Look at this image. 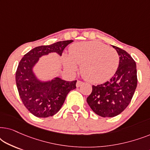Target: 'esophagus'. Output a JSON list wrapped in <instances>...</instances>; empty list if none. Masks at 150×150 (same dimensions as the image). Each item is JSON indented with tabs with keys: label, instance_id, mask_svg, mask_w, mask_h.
<instances>
[{
	"label": "esophagus",
	"instance_id": "esophagus-1",
	"mask_svg": "<svg viewBox=\"0 0 150 150\" xmlns=\"http://www.w3.org/2000/svg\"><path fill=\"white\" fill-rule=\"evenodd\" d=\"M82 85H83V82H82L81 81H78L77 83H76V87H81Z\"/></svg>",
	"mask_w": 150,
	"mask_h": 150
}]
</instances>
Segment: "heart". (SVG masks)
I'll list each match as a JSON object with an SVG mask.
<instances>
[{"instance_id": "1", "label": "heart", "mask_w": 150, "mask_h": 150, "mask_svg": "<svg viewBox=\"0 0 150 150\" xmlns=\"http://www.w3.org/2000/svg\"><path fill=\"white\" fill-rule=\"evenodd\" d=\"M69 55L63 54L65 68L71 73L81 65V73L85 80L93 83L107 81L117 69L120 57L113 48L99 42H81L69 48Z\"/></svg>"}]
</instances>
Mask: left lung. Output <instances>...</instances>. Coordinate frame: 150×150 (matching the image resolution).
Returning <instances> with one entry per match:
<instances>
[{
  "label": "left lung",
  "mask_w": 150,
  "mask_h": 150,
  "mask_svg": "<svg viewBox=\"0 0 150 150\" xmlns=\"http://www.w3.org/2000/svg\"><path fill=\"white\" fill-rule=\"evenodd\" d=\"M112 46L120 57L118 68L109 81L92 86L91 93L87 98L92 110L102 117H112L124 111L137 86V65L134 59L126 51Z\"/></svg>",
  "instance_id": "8db88e82"
}]
</instances>
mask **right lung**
Wrapping results in <instances>:
<instances>
[{"label":"right lung","mask_w":150,"mask_h":150,"mask_svg":"<svg viewBox=\"0 0 150 150\" xmlns=\"http://www.w3.org/2000/svg\"><path fill=\"white\" fill-rule=\"evenodd\" d=\"M72 42L61 41L35 47L24 55L18 64L16 82L20 97L28 111L38 117H48L56 114L69 92L76 89V81H66L57 76L42 81L37 76L34 67L43 56L56 52L61 57L65 47Z\"/></svg>","instance_id":"right-lung-1"}]
</instances>
